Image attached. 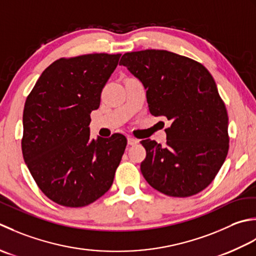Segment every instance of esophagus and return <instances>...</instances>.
<instances>
[{
    "mask_svg": "<svg viewBox=\"0 0 256 256\" xmlns=\"http://www.w3.org/2000/svg\"><path fill=\"white\" fill-rule=\"evenodd\" d=\"M127 142H128L129 146H134V144H137L139 142L137 139H134L132 137H127Z\"/></svg>",
    "mask_w": 256,
    "mask_h": 256,
    "instance_id": "esophagus-1",
    "label": "esophagus"
}]
</instances>
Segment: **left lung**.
<instances>
[{
    "label": "left lung",
    "instance_id": "1",
    "mask_svg": "<svg viewBox=\"0 0 256 256\" xmlns=\"http://www.w3.org/2000/svg\"><path fill=\"white\" fill-rule=\"evenodd\" d=\"M119 65L144 85L150 112L171 122L164 147L150 139L142 142L146 181L170 196L204 190L228 150L226 108L210 72L194 60L160 50L126 53Z\"/></svg>",
    "mask_w": 256,
    "mask_h": 256
}]
</instances>
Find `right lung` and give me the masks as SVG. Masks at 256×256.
I'll list each match as a JSON object with an SVG mask.
<instances>
[{"label":"right lung","instance_id":"add662e5","mask_svg":"<svg viewBox=\"0 0 256 256\" xmlns=\"http://www.w3.org/2000/svg\"><path fill=\"white\" fill-rule=\"evenodd\" d=\"M120 54L55 60L26 98L22 151L42 192L57 204L80 208L110 189L127 139L90 138V112Z\"/></svg>","mask_w":256,"mask_h":256}]
</instances>
